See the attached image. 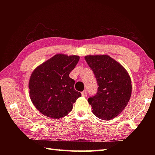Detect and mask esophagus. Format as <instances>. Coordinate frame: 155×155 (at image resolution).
<instances>
[{
  "mask_svg": "<svg viewBox=\"0 0 155 155\" xmlns=\"http://www.w3.org/2000/svg\"><path fill=\"white\" fill-rule=\"evenodd\" d=\"M81 94H82V96H84V97H86V96H87V91H82V92H81Z\"/></svg>",
  "mask_w": 155,
  "mask_h": 155,
  "instance_id": "34e87169",
  "label": "esophagus"
}]
</instances>
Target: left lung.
<instances>
[{"instance_id": "8db88e82", "label": "left lung", "mask_w": 155, "mask_h": 155, "mask_svg": "<svg viewBox=\"0 0 155 155\" xmlns=\"http://www.w3.org/2000/svg\"><path fill=\"white\" fill-rule=\"evenodd\" d=\"M86 62L98 84L97 93L88 98L94 114L109 120L121 113L129 101L132 85L127 70L109 55H87Z\"/></svg>"}]
</instances>
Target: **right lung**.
<instances>
[{
  "label": "right lung",
  "instance_id": "right-lung-1",
  "mask_svg": "<svg viewBox=\"0 0 155 155\" xmlns=\"http://www.w3.org/2000/svg\"><path fill=\"white\" fill-rule=\"evenodd\" d=\"M78 60L77 55L58 54L33 72L28 83L30 98L43 115L59 119L72 111L73 104L81 96L69 76Z\"/></svg>",
  "mask_w": 155,
  "mask_h": 155
}]
</instances>
